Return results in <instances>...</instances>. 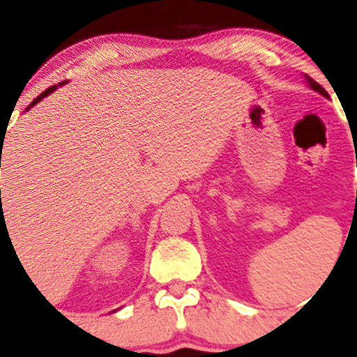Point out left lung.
<instances>
[{
  "instance_id": "left-lung-1",
  "label": "left lung",
  "mask_w": 357,
  "mask_h": 357,
  "mask_svg": "<svg viewBox=\"0 0 357 357\" xmlns=\"http://www.w3.org/2000/svg\"><path fill=\"white\" fill-rule=\"evenodd\" d=\"M305 78H307V82H309V85H311V89H314V91H318V93L320 94H324V96H329V94H327V91L324 89V87H321L320 84H318V82H314L313 78L311 77H307V75H305Z\"/></svg>"
}]
</instances>
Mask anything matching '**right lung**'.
I'll return each instance as SVG.
<instances>
[{
  "label": "right lung",
  "mask_w": 357,
  "mask_h": 357,
  "mask_svg": "<svg viewBox=\"0 0 357 357\" xmlns=\"http://www.w3.org/2000/svg\"><path fill=\"white\" fill-rule=\"evenodd\" d=\"M55 89H56V85H52V87H48V89L44 91V93H40L39 96H37L36 100H33V102H31V105H30V107H33V105H36L37 102H40V100H43L44 96H48V94H50V93H53V91H55ZM30 107H28V109H30Z\"/></svg>",
  "instance_id": "obj_1"
}]
</instances>
